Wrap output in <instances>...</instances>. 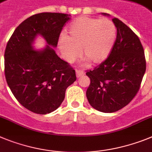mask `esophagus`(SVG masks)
<instances>
[{
  "label": "esophagus",
  "mask_w": 152,
  "mask_h": 152,
  "mask_svg": "<svg viewBox=\"0 0 152 152\" xmlns=\"http://www.w3.org/2000/svg\"><path fill=\"white\" fill-rule=\"evenodd\" d=\"M76 76H77L78 78L80 77V76H83L84 74H85V72H84L83 70H82V69H77L76 70Z\"/></svg>",
  "instance_id": "1"
}]
</instances>
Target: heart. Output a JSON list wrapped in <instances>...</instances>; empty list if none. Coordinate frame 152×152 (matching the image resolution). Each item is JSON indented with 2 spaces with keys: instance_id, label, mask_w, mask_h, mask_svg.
<instances>
[{
  "instance_id": "1",
  "label": "heart",
  "mask_w": 152,
  "mask_h": 152,
  "mask_svg": "<svg viewBox=\"0 0 152 152\" xmlns=\"http://www.w3.org/2000/svg\"><path fill=\"white\" fill-rule=\"evenodd\" d=\"M68 36L60 39V49L63 57L72 62L82 56L92 64L105 61L112 52L117 30L113 21L88 17L76 18L69 25Z\"/></svg>"
}]
</instances>
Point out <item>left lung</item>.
<instances>
[{
  "label": "left lung",
  "instance_id": "8db88e82",
  "mask_svg": "<svg viewBox=\"0 0 152 152\" xmlns=\"http://www.w3.org/2000/svg\"><path fill=\"white\" fill-rule=\"evenodd\" d=\"M113 21L117 36L112 52L105 61L86 73L90 79L87 99L102 113H115L126 106L139 91L146 69L138 37L118 18Z\"/></svg>",
  "mask_w": 152,
  "mask_h": 152
}]
</instances>
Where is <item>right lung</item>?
Masks as SVG:
<instances>
[{"label": "right lung", "instance_id": "right-lung-1", "mask_svg": "<svg viewBox=\"0 0 152 152\" xmlns=\"http://www.w3.org/2000/svg\"><path fill=\"white\" fill-rule=\"evenodd\" d=\"M69 16L49 12L34 14L16 28L7 44V83L20 103L37 114L56 110L65 98L67 87L76 80L74 69L50 47L57 46ZM38 35L48 44L42 51H35L31 46Z\"/></svg>", "mask_w": 152, "mask_h": 152}]
</instances>
